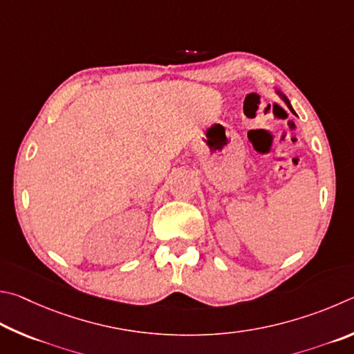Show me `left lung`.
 <instances>
[{
	"label": "left lung",
	"instance_id": "1",
	"mask_svg": "<svg viewBox=\"0 0 354 354\" xmlns=\"http://www.w3.org/2000/svg\"><path fill=\"white\" fill-rule=\"evenodd\" d=\"M277 95H278V96H280V97L283 99V101H284V102H286V105H288V107L290 109V111H292V113L295 115V111H294V109H292V105H290V102H289V99H288L286 96H284V95H283V93H281L280 90H277Z\"/></svg>",
	"mask_w": 354,
	"mask_h": 354
}]
</instances>
